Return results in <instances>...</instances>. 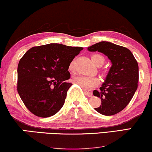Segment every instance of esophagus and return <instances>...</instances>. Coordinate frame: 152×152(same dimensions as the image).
Wrapping results in <instances>:
<instances>
[{"mask_svg":"<svg viewBox=\"0 0 152 152\" xmlns=\"http://www.w3.org/2000/svg\"><path fill=\"white\" fill-rule=\"evenodd\" d=\"M84 92H85L86 95L89 96V97H90V96H92V95H93V92H92L91 90H84Z\"/></svg>","mask_w":152,"mask_h":152,"instance_id":"1","label":"esophagus"}]
</instances>
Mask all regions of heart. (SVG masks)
Returning <instances> with one entry per match:
<instances>
[{
  "mask_svg": "<svg viewBox=\"0 0 152 152\" xmlns=\"http://www.w3.org/2000/svg\"><path fill=\"white\" fill-rule=\"evenodd\" d=\"M91 59L96 66H100L104 62V58L102 55L99 54H94L91 55ZM70 72H74V62H72L69 66ZM73 82L81 87L83 90H89L98 84L99 79L95 76H78L73 78Z\"/></svg>",
  "mask_w": 152,
  "mask_h": 152,
  "instance_id": "b5f03b06",
  "label": "heart"
}]
</instances>
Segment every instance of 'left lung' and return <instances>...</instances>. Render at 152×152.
<instances>
[{
    "label": "left lung",
    "mask_w": 152,
    "mask_h": 152,
    "mask_svg": "<svg viewBox=\"0 0 152 152\" xmlns=\"http://www.w3.org/2000/svg\"><path fill=\"white\" fill-rule=\"evenodd\" d=\"M88 50L104 53L112 63L103 85L93 91V95L102 100L100 106L95 109L105 116L116 114L126 108L137 88V60L128 48L109 42L94 44Z\"/></svg>",
    "instance_id": "8db88e82"
}]
</instances>
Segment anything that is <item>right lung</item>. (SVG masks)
I'll list each match as a JSON object with an SVG mask.
<instances>
[{"mask_svg":"<svg viewBox=\"0 0 152 152\" xmlns=\"http://www.w3.org/2000/svg\"><path fill=\"white\" fill-rule=\"evenodd\" d=\"M83 50L59 43L35 46L20 59L17 89L28 110L36 116H53L64 104L72 83L70 63Z\"/></svg>","mask_w":152,"mask_h":152,"instance_id":"add662e5","label":"right lung"}]
</instances>
